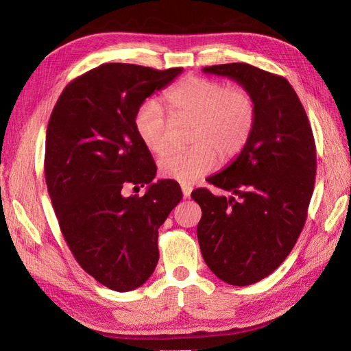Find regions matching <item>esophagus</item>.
Segmentation results:
<instances>
[{
    "label": "esophagus",
    "mask_w": 351,
    "mask_h": 351,
    "mask_svg": "<svg viewBox=\"0 0 351 351\" xmlns=\"http://www.w3.org/2000/svg\"><path fill=\"white\" fill-rule=\"evenodd\" d=\"M182 190H183V196L187 199V197H190V193H192L193 187L190 184H182Z\"/></svg>",
    "instance_id": "1"
}]
</instances>
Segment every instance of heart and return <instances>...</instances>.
<instances>
[{
  "label": "heart",
  "instance_id": "heart-1",
  "mask_svg": "<svg viewBox=\"0 0 351 351\" xmlns=\"http://www.w3.org/2000/svg\"><path fill=\"white\" fill-rule=\"evenodd\" d=\"M167 108L177 120H190L187 137L193 143L171 151L158 161L165 178L190 184L210 173L218 164L239 156L256 124L258 107L252 92L228 86L215 79L186 76L165 93ZM134 130L147 151L164 152L169 145L171 124L159 104L143 101L134 112Z\"/></svg>",
  "mask_w": 351,
  "mask_h": 351
}]
</instances>
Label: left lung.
<instances>
[{"mask_svg":"<svg viewBox=\"0 0 351 351\" xmlns=\"http://www.w3.org/2000/svg\"><path fill=\"white\" fill-rule=\"evenodd\" d=\"M252 92L258 115L243 152L208 183L231 192L196 189L202 209L197 240L217 277L250 285L289 256L304 227L316 174V146L306 111L289 80L246 62L204 69Z\"/></svg>","mask_w":351,"mask_h":351,"instance_id":"obj_1","label":"left lung"}]
</instances>
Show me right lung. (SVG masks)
Segmentation results:
<instances>
[{"mask_svg": "<svg viewBox=\"0 0 351 351\" xmlns=\"http://www.w3.org/2000/svg\"><path fill=\"white\" fill-rule=\"evenodd\" d=\"M183 71L108 62L71 80L52 110L45 142V182L74 259L114 291H132L151 277L158 228L183 197L161 180L134 130L137 107ZM149 184L142 197L122 186Z\"/></svg>", "mask_w": 351, "mask_h": 351, "instance_id": "obj_1", "label": "right lung"}]
</instances>
